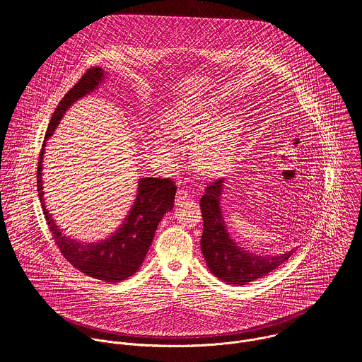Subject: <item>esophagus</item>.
<instances>
[{
    "instance_id": "34e87169",
    "label": "esophagus",
    "mask_w": 362,
    "mask_h": 362,
    "mask_svg": "<svg viewBox=\"0 0 362 362\" xmlns=\"http://www.w3.org/2000/svg\"><path fill=\"white\" fill-rule=\"evenodd\" d=\"M188 197H189L188 189L185 187H180L178 191H177V195H175V204L182 205L188 199Z\"/></svg>"
}]
</instances>
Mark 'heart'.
<instances>
[{
    "label": "heart",
    "mask_w": 362,
    "mask_h": 362,
    "mask_svg": "<svg viewBox=\"0 0 362 362\" xmlns=\"http://www.w3.org/2000/svg\"><path fill=\"white\" fill-rule=\"evenodd\" d=\"M216 119L214 104H181L174 107L164 121L165 131L173 139L197 142L194 160L205 174H218L228 167L238 136V121L227 119L213 128ZM151 144L158 155L173 156L175 152L170 138L160 132L152 134Z\"/></svg>",
    "instance_id": "heart-1"
}]
</instances>
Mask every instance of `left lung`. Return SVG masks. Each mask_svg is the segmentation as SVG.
I'll return each instance as SVG.
<instances>
[{"label": "left lung", "mask_w": 362, "mask_h": 362, "mask_svg": "<svg viewBox=\"0 0 362 362\" xmlns=\"http://www.w3.org/2000/svg\"><path fill=\"white\" fill-rule=\"evenodd\" d=\"M223 187V178L210 182L201 198L204 217L201 250L207 267L216 277L227 284L244 286L283 264L294 254V250L276 257H259L240 248L237 243L230 238L223 220L220 209Z\"/></svg>", "instance_id": "obj_1"}]
</instances>
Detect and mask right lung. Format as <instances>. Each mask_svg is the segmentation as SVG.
<instances>
[{
  "label": "right lung",
  "instance_id": "obj_1",
  "mask_svg": "<svg viewBox=\"0 0 362 362\" xmlns=\"http://www.w3.org/2000/svg\"><path fill=\"white\" fill-rule=\"evenodd\" d=\"M104 79L102 68H90L78 83L62 98L57 105L49 124L37 165V192L47 220L52 238L64 258L82 273L103 280L107 283H118L132 276L142 264L148 250L153 241L156 228L164 213L174 206L177 187L170 178L146 177L138 181V194L128 216L121 227L108 238L99 243H79L62 234L55 224L52 214L46 209L45 191L42 181V163L45 156L46 141L52 136L69 105L78 99L93 92Z\"/></svg>",
  "mask_w": 362,
  "mask_h": 362
}]
</instances>
